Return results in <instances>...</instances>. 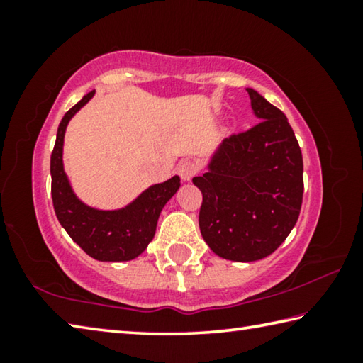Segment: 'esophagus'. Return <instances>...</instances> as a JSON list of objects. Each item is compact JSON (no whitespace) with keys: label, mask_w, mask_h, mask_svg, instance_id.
Here are the masks:
<instances>
[{"label":"esophagus","mask_w":363,"mask_h":363,"mask_svg":"<svg viewBox=\"0 0 363 363\" xmlns=\"http://www.w3.org/2000/svg\"><path fill=\"white\" fill-rule=\"evenodd\" d=\"M177 173H179L182 181H190L196 173H199V164H196L194 160H186V162H182L179 164Z\"/></svg>","instance_id":"1"}]
</instances>
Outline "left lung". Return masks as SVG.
<instances>
[{"mask_svg": "<svg viewBox=\"0 0 363 363\" xmlns=\"http://www.w3.org/2000/svg\"><path fill=\"white\" fill-rule=\"evenodd\" d=\"M261 121L224 139L208 173L192 179L201 190L199 225L224 259L251 262L272 255L296 224L303 203V155L285 113L248 88Z\"/></svg>", "mask_w": 363, "mask_h": 363, "instance_id": "1", "label": "left lung"}]
</instances>
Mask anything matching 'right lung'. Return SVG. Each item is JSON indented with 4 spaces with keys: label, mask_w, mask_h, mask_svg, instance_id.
I'll list each match as a JSON object with an SVG mask.
<instances>
[{
    "label": "right lung",
    "mask_w": 363,
    "mask_h": 363,
    "mask_svg": "<svg viewBox=\"0 0 363 363\" xmlns=\"http://www.w3.org/2000/svg\"><path fill=\"white\" fill-rule=\"evenodd\" d=\"M94 91L75 104L60 121L56 144L51 153V195L60 225L86 255L97 261H131L152 242L163 206L181 186L179 176L144 190L133 203L115 211L86 206L77 199L64 173L62 145L65 128Z\"/></svg>",
    "instance_id": "add662e5"
}]
</instances>
